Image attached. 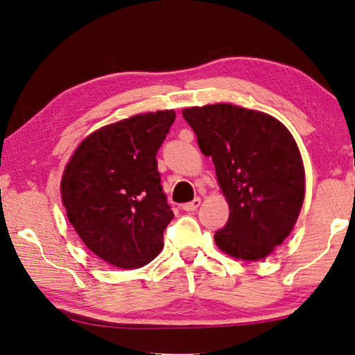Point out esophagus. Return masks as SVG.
<instances>
[{
  "label": "esophagus",
  "instance_id": "obj_1",
  "mask_svg": "<svg viewBox=\"0 0 355 355\" xmlns=\"http://www.w3.org/2000/svg\"><path fill=\"white\" fill-rule=\"evenodd\" d=\"M200 203H202V200L200 198H194L192 200V202H189V203H184L182 208H183V211H188V212H191V211H196L198 206H200Z\"/></svg>",
  "mask_w": 355,
  "mask_h": 355
}]
</instances>
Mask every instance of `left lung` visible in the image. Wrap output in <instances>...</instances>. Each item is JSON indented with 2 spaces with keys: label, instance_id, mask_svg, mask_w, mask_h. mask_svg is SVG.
Returning a JSON list of instances; mask_svg holds the SVG:
<instances>
[{
  "label": "left lung",
  "instance_id": "obj_1",
  "mask_svg": "<svg viewBox=\"0 0 355 355\" xmlns=\"http://www.w3.org/2000/svg\"><path fill=\"white\" fill-rule=\"evenodd\" d=\"M230 206L214 234L234 259H266L292 233L306 196V172L292 133L273 116L239 105L183 108Z\"/></svg>",
  "mask_w": 355,
  "mask_h": 355
}]
</instances>
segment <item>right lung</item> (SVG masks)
Here are the masks:
<instances>
[{
    "label": "right lung",
    "mask_w": 355,
    "mask_h": 355,
    "mask_svg": "<svg viewBox=\"0 0 355 355\" xmlns=\"http://www.w3.org/2000/svg\"><path fill=\"white\" fill-rule=\"evenodd\" d=\"M173 110L139 113L98 128L63 171L67 217L89 251L118 268H139L163 250L173 214L161 189L157 152Z\"/></svg>",
    "instance_id": "obj_1"
}]
</instances>
